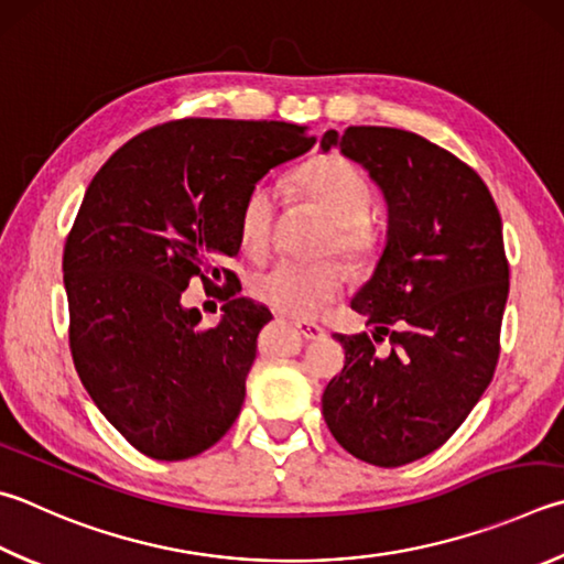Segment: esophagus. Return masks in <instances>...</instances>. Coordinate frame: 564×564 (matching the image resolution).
Wrapping results in <instances>:
<instances>
[{
	"label": "esophagus",
	"instance_id": "obj_1",
	"mask_svg": "<svg viewBox=\"0 0 564 564\" xmlns=\"http://www.w3.org/2000/svg\"><path fill=\"white\" fill-rule=\"evenodd\" d=\"M295 330H299L305 340H321V337H325V330L317 323H308V321H295Z\"/></svg>",
	"mask_w": 564,
	"mask_h": 564
}]
</instances>
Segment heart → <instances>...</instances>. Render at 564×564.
I'll use <instances>...</instances> for the list:
<instances>
[{
	"label": "heart",
	"mask_w": 564,
	"mask_h": 564,
	"mask_svg": "<svg viewBox=\"0 0 564 564\" xmlns=\"http://www.w3.org/2000/svg\"><path fill=\"white\" fill-rule=\"evenodd\" d=\"M291 189L313 202L330 217L323 251L345 256L355 269L370 265L382 247V237L367 217L372 207V187L360 167L343 155L313 158L293 172ZM275 219V192L271 184L256 182L239 209V243L249 256L265 253ZM347 273L335 259L293 261L281 259L253 273L251 295L271 311L291 317H311L343 293Z\"/></svg>",
	"instance_id": "obj_1"
}]
</instances>
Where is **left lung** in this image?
<instances>
[{"label":"left lung","mask_w":564,"mask_h":564,"mask_svg":"<svg viewBox=\"0 0 564 564\" xmlns=\"http://www.w3.org/2000/svg\"><path fill=\"white\" fill-rule=\"evenodd\" d=\"M321 145L360 162L389 209L382 259L352 299L375 333H335L345 365L323 416L355 458L404 466L444 446L494 380L508 301L500 214L474 167L416 132L350 126ZM384 336L387 356L373 350Z\"/></svg>","instance_id":"8db88e82"}]
</instances>
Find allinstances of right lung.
Listing matches in <instances>:
<instances>
[{"instance_id":"1","label":"right lung","mask_w":564,"mask_h":564,"mask_svg":"<svg viewBox=\"0 0 564 564\" xmlns=\"http://www.w3.org/2000/svg\"><path fill=\"white\" fill-rule=\"evenodd\" d=\"M315 138L265 120L182 118L140 132L88 184L64 247L68 345L108 422L158 460L207 452L247 394L269 308L237 299L239 209ZM192 278L227 300L219 326L181 308Z\"/></svg>"}]
</instances>
